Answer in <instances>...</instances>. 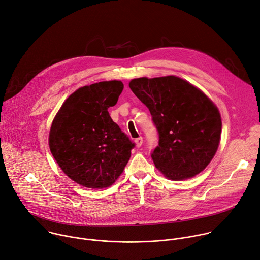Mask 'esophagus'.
I'll list each match as a JSON object with an SVG mask.
<instances>
[{"mask_svg": "<svg viewBox=\"0 0 260 260\" xmlns=\"http://www.w3.org/2000/svg\"><path fill=\"white\" fill-rule=\"evenodd\" d=\"M135 142H136L137 147H141V146H142V144H143V138H142V137H140V138L136 139V140H135Z\"/></svg>", "mask_w": 260, "mask_h": 260, "instance_id": "obj_1", "label": "esophagus"}]
</instances>
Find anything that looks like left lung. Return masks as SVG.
<instances>
[{
  "instance_id": "1",
  "label": "left lung",
  "mask_w": 260,
  "mask_h": 260,
  "mask_svg": "<svg viewBox=\"0 0 260 260\" xmlns=\"http://www.w3.org/2000/svg\"><path fill=\"white\" fill-rule=\"evenodd\" d=\"M133 93L148 107L159 142L151 157L175 181L193 178L212 160L220 141L217 107L196 86L175 75L131 80Z\"/></svg>"
}]
</instances>
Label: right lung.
<instances>
[{
    "label": "right lung",
    "mask_w": 260,
    "mask_h": 260,
    "mask_svg": "<svg viewBox=\"0 0 260 260\" xmlns=\"http://www.w3.org/2000/svg\"><path fill=\"white\" fill-rule=\"evenodd\" d=\"M122 90L120 80L84 85L65 100L52 122L51 153L64 174L83 187L111 186L129 160L135 143L108 112Z\"/></svg>",
    "instance_id": "obj_1"
}]
</instances>
